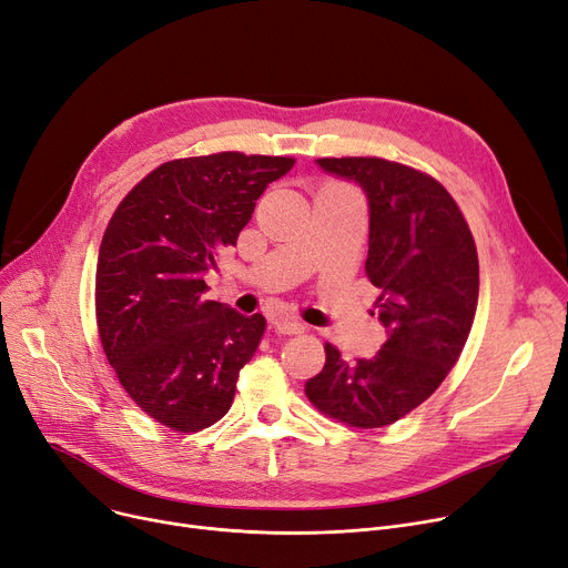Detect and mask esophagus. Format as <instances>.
I'll return each instance as SVG.
<instances>
[{"instance_id": "obj_1", "label": "esophagus", "mask_w": 568, "mask_h": 568, "mask_svg": "<svg viewBox=\"0 0 568 568\" xmlns=\"http://www.w3.org/2000/svg\"><path fill=\"white\" fill-rule=\"evenodd\" d=\"M272 324H274V329H276L278 334H283V336H296V334H302V332L306 329L302 320H296V317H283V315L274 317Z\"/></svg>"}]
</instances>
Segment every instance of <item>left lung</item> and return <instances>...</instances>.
<instances>
[{
    "label": "left lung",
    "mask_w": 568,
    "mask_h": 568,
    "mask_svg": "<svg viewBox=\"0 0 568 568\" xmlns=\"http://www.w3.org/2000/svg\"><path fill=\"white\" fill-rule=\"evenodd\" d=\"M368 195L366 276L386 341L373 359L343 362L326 343L306 396L352 428L392 426L428 400L460 359L476 302L479 255L460 206L435 176L377 156L317 159Z\"/></svg>",
    "instance_id": "8db88e82"
}]
</instances>
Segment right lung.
Listing matches in <instances>:
<instances>
[{"mask_svg": "<svg viewBox=\"0 0 568 568\" xmlns=\"http://www.w3.org/2000/svg\"><path fill=\"white\" fill-rule=\"evenodd\" d=\"M294 159L219 152L174 159L126 193L97 264V326L129 398L174 433L227 414L266 320L204 300V274L236 244L255 200Z\"/></svg>", "mask_w": 568, "mask_h": 568, "instance_id": "obj_1", "label": "right lung"}]
</instances>
